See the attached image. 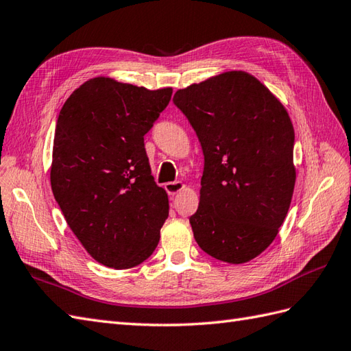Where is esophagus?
Here are the masks:
<instances>
[{"label":"esophagus","instance_id":"1","mask_svg":"<svg viewBox=\"0 0 351 351\" xmlns=\"http://www.w3.org/2000/svg\"><path fill=\"white\" fill-rule=\"evenodd\" d=\"M184 184L181 181H173V182H166L165 184V190L167 191L169 195H176L179 191H182Z\"/></svg>","mask_w":351,"mask_h":351}]
</instances>
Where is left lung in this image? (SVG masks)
<instances>
[{
	"mask_svg": "<svg viewBox=\"0 0 351 351\" xmlns=\"http://www.w3.org/2000/svg\"><path fill=\"white\" fill-rule=\"evenodd\" d=\"M173 104L204 156L199 209L190 217L206 254L243 264L271 245L295 185V133L283 105L243 71L178 90Z\"/></svg>",
	"mask_w": 351,
	"mask_h": 351,
	"instance_id": "obj_1",
	"label": "left lung"
}]
</instances>
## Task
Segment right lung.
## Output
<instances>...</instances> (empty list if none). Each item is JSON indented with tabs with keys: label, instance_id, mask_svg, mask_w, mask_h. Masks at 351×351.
I'll return each instance as SVG.
<instances>
[{
	"label": "right lung",
	"instance_id": "obj_1",
	"mask_svg": "<svg viewBox=\"0 0 351 351\" xmlns=\"http://www.w3.org/2000/svg\"><path fill=\"white\" fill-rule=\"evenodd\" d=\"M172 97L97 77L58 117L50 182L69 228L97 263L136 267L154 252L169 200L151 175L143 136Z\"/></svg>",
	"mask_w": 351,
	"mask_h": 351
}]
</instances>
